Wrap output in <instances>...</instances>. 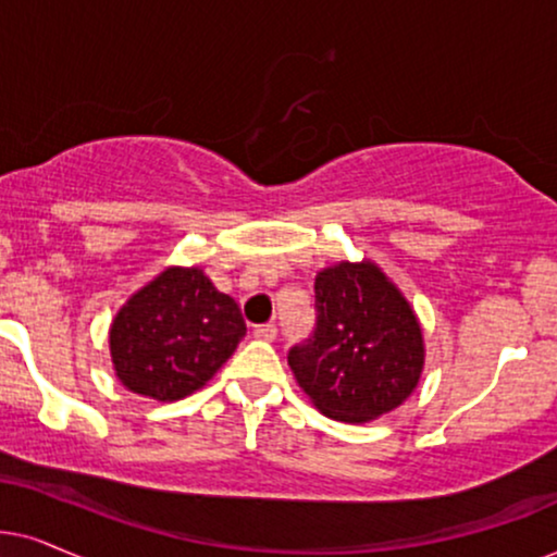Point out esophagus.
I'll use <instances>...</instances> for the list:
<instances>
[{"mask_svg":"<svg viewBox=\"0 0 557 557\" xmlns=\"http://www.w3.org/2000/svg\"><path fill=\"white\" fill-rule=\"evenodd\" d=\"M255 338H259V341H274V338H277V325H274V323L257 325Z\"/></svg>","mask_w":557,"mask_h":557,"instance_id":"esophagus-1","label":"esophagus"}]
</instances>
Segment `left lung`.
<instances>
[{"mask_svg": "<svg viewBox=\"0 0 557 557\" xmlns=\"http://www.w3.org/2000/svg\"><path fill=\"white\" fill-rule=\"evenodd\" d=\"M325 418L372 422L405 403L425 369V338L399 287L372 259L315 274V329L287 354Z\"/></svg>", "mask_w": 557, "mask_h": 557, "instance_id": "obj_1", "label": "left lung"}]
</instances>
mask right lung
<instances>
[{
	"mask_svg": "<svg viewBox=\"0 0 557 557\" xmlns=\"http://www.w3.org/2000/svg\"><path fill=\"white\" fill-rule=\"evenodd\" d=\"M244 333L239 306L201 267L170 264L116 310L109 354L129 392L175 403L213 380Z\"/></svg>",
	"mask_w": 557,
	"mask_h": 557,
	"instance_id": "add662e5",
	"label": "right lung"
}]
</instances>
